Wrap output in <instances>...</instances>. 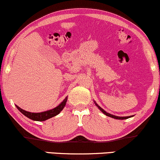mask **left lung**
<instances>
[{
    "instance_id": "obj_1",
    "label": "left lung",
    "mask_w": 160,
    "mask_h": 160,
    "mask_svg": "<svg viewBox=\"0 0 160 160\" xmlns=\"http://www.w3.org/2000/svg\"><path fill=\"white\" fill-rule=\"evenodd\" d=\"M95 102L96 106H97V107H98L99 109L100 110L101 112H102L103 114H106V116H108V117H110V118H114V119H118V120H124V119H127V118H129L132 117V116H128V117H118V116H115V115H113V114H109V113H108V112H106V111L103 110L102 108H101V107H99V106H98V105H97V103H96V102Z\"/></svg>"
}]
</instances>
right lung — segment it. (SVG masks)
Listing matches in <instances>:
<instances>
[{
	"instance_id": "1",
	"label": "right lung",
	"mask_w": 160,
	"mask_h": 160,
	"mask_svg": "<svg viewBox=\"0 0 160 160\" xmlns=\"http://www.w3.org/2000/svg\"><path fill=\"white\" fill-rule=\"evenodd\" d=\"M67 97H66L61 104L58 105L57 107H55V108H53V109L46 111V112H39V113H33V112H27V111H24L22 109V108H19L18 106H16V108H18V109L19 110L24 116H26L27 118H30V119L33 120V121H46V120L49 119L51 118H53L54 116L58 115V114H59L62 110H63V108H64V106H66V103H67Z\"/></svg>"
}]
</instances>
